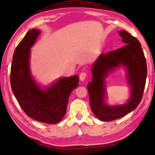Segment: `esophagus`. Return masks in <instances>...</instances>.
<instances>
[{
    "label": "esophagus",
    "mask_w": 155,
    "mask_h": 155,
    "mask_svg": "<svg viewBox=\"0 0 155 155\" xmlns=\"http://www.w3.org/2000/svg\"><path fill=\"white\" fill-rule=\"evenodd\" d=\"M87 72H82L81 73V74H80V76H79L80 80H81V81H83L85 79L86 77H87Z\"/></svg>",
    "instance_id": "obj_1"
}]
</instances>
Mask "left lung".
<instances>
[{
    "instance_id": "8db88e82",
    "label": "left lung",
    "mask_w": 155,
    "mask_h": 155,
    "mask_svg": "<svg viewBox=\"0 0 155 155\" xmlns=\"http://www.w3.org/2000/svg\"><path fill=\"white\" fill-rule=\"evenodd\" d=\"M119 34L126 45L100 55L91 70L92 80L87 84L91 109L101 121L109 122L120 118L134 110L142 99L145 88L147 65L141 44L127 31H120ZM120 64L127 68L132 93L127 104L109 107L104 102L105 89L103 78L107 72Z\"/></svg>"
}]
</instances>
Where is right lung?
<instances>
[{"mask_svg": "<svg viewBox=\"0 0 155 155\" xmlns=\"http://www.w3.org/2000/svg\"><path fill=\"white\" fill-rule=\"evenodd\" d=\"M40 31L31 29L15 49L11 67L12 89L18 103L28 117L46 124H56L66 113L70 94L77 87V75L61 78L42 90L37 85L29 71L30 48Z\"/></svg>", "mask_w": 155, "mask_h": 155, "instance_id": "right-lung-1", "label": "right lung"}]
</instances>
